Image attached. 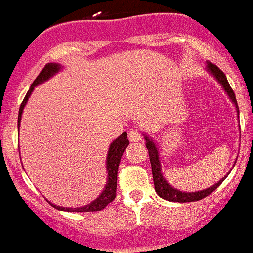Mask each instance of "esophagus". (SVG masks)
I'll list each match as a JSON object with an SVG mask.
<instances>
[{
  "label": "esophagus",
  "instance_id": "1",
  "mask_svg": "<svg viewBox=\"0 0 253 253\" xmlns=\"http://www.w3.org/2000/svg\"><path fill=\"white\" fill-rule=\"evenodd\" d=\"M127 137L131 142H137V141H141L142 136H141V132L136 129H131L129 132H127Z\"/></svg>",
  "mask_w": 253,
  "mask_h": 253
}]
</instances>
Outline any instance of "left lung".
<instances>
[{
  "mask_svg": "<svg viewBox=\"0 0 253 253\" xmlns=\"http://www.w3.org/2000/svg\"><path fill=\"white\" fill-rule=\"evenodd\" d=\"M207 67H208V70H210V72L212 73L215 78H217L218 82L223 85L224 90L228 92L229 97H230L231 101L235 103L236 109H238V113H239V106H238V102H236L235 93H234L233 88H231L230 85H229L225 74H224L222 70L218 68L215 64L208 63ZM145 140H146V147H147V150H148V156H150L151 167H152V175H153V183H155V190H156V192H157V194L162 197V199L168 200V201H170V202H180V204H183V202L199 201V200L205 199V197H207L208 195L212 194V192L214 191V190L223 183L224 179L226 178V176H224L222 180L218 181L217 184L213 185V186H211V187H208V189L202 190V191L181 192V191H179V190L173 189V187H171L170 185H169L165 180V178L162 176V173H161V165H160V158H158L157 147H156V145L153 144V142L151 141L147 136L145 137ZM226 175H228V174H226Z\"/></svg>",
  "mask_w": 253,
  "mask_h": 253,
  "instance_id": "obj_1",
  "label": "left lung"
}]
</instances>
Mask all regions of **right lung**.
<instances>
[{
	"label": "right lung",
	"instance_id": "right-lung-1",
	"mask_svg": "<svg viewBox=\"0 0 253 253\" xmlns=\"http://www.w3.org/2000/svg\"><path fill=\"white\" fill-rule=\"evenodd\" d=\"M61 67L56 63H47L45 67H43L42 70L39 73V75L36 77V79L34 80L33 84L29 90H28L27 95H25L24 100H23L22 105L19 107V114H18V126H19V122L20 118H22V112L23 108H24L25 103H27L28 98H29L31 91L34 90V86L36 85L41 84L45 80H47L49 77H52L53 74H56L58 72ZM129 145V140L126 139V132H123L118 139L114 140L113 142L111 144V147H109L108 151V156H107V170H108V181L107 185H106L105 190H103L102 194L100 195V197L95 200L93 202H91L90 205L84 206V207H79V208H64V207H59V206H56L53 204H51V206H53L56 210L59 211H66V212H77V213H85V212H98V211L103 210V208L107 206L109 202L113 201L116 199V194H117V173H118V167H119V162H121L122 155H123L124 150L126 148V146Z\"/></svg>",
	"mask_w": 253,
	"mask_h": 253
}]
</instances>
